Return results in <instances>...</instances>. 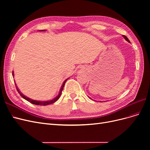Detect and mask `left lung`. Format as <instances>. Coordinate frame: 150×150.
Listing matches in <instances>:
<instances>
[{
  "label": "left lung",
  "instance_id": "1",
  "mask_svg": "<svg viewBox=\"0 0 150 150\" xmlns=\"http://www.w3.org/2000/svg\"><path fill=\"white\" fill-rule=\"evenodd\" d=\"M122 36H123V38L127 40V41H128V42H129V39H128V38H127L126 37V36H125V35H122Z\"/></svg>",
  "mask_w": 150,
  "mask_h": 150
}]
</instances>
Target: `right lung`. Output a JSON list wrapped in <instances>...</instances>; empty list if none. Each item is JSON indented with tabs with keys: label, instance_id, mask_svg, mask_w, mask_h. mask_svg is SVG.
Wrapping results in <instances>:
<instances>
[{
	"label": "right lung",
	"instance_id": "1",
	"mask_svg": "<svg viewBox=\"0 0 150 150\" xmlns=\"http://www.w3.org/2000/svg\"><path fill=\"white\" fill-rule=\"evenodd\" d=\"M42 31H44L45 30H42ZM12 76H13V72H12ZM69 79V78H68ZM68 79H66L64 81V83H63V84H62V86H61V89H60V92H59V94L57 95V96L55 98H54L53 99H52V100H51V101H36V100H33V99H30V98H28V97H26L25 96H24V94H22L20 91H19V89L17 88V87L16 86V89H17V91H18V93H19V94H20V95L24 99H25V100H27V101H28L29 102H30V103H31L32 104H36V105H40V106H46V105H49V104H52V103H54V102H56V101H57L58 100V99L59 98V97L61 96V93H62V89H63V88H64V84H65V83H66V82L67 81V80Z\"/></svg>",
	"mask_w": 150,
	"mask_h": 150
}]
</instances>
